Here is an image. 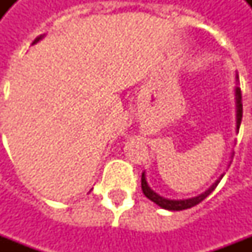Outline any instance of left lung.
Returning <instances> with one entry per match:
<instances>
[{"instance_id":"obj_1","label":"left lung","mask_w":252,"mask_h":252,"mask_svg":"<svg viewBox=\"0 0 252 252\" xmlns=\"http://www.w3.org/2000/svg\"><path fill=\"white\" fill-rule=\"evenodd\" d=\"M236 79H239V77L236 75ZM236 128H240V123H242V117H243V104H242V90L240 88H236ZM222 177V175H221ZM219 182L220 180H217L213 185L209 188V189L206 190L205 193H202L198 197H194V198H189V200H180V201H175V200H167V198H163V197H160L159 194H157L154 190H151V188L148 186L147 181H146V177H144V173L142 174V190L144 195L150 198V200L155 202L157 205H159L160 208H163V209H169V211H182V209H189L191 206L197 205V204H200L201 201L205 200L208 195L211 194L212 191L215 190L217 185H219Z\"/></svg>"}]
</instances>
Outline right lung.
Here are the masks:
<instances>
[{
  "mask_svg": "<svg viewBox=\"0 0 252 252\" xmlns=\"http://www.w3.org/2000/svg\"><path fill=\"white\" fill-rule=\"evenodd\" d=\"M40 39H41V36H40V37H37V39H36V40L33 41V43H36V41H39V40H40Z\"/></svg>",
  "mask_w": 252,
  "mask_h": 252,
  "instance_id": "right-lung-1",
  "label": "right lung"
}]
</instances>
